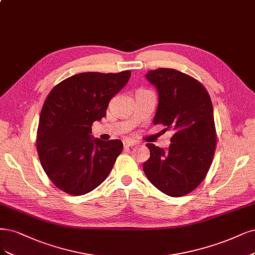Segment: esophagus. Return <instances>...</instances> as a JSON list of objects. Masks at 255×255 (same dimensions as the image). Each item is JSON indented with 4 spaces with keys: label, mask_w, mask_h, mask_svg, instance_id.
I'll return each mask as SVG.
<instances>
[{
    "label": "esophagus",
    "mask_w": 255,
    "mask_h": 255,
    "mask_svg": "<svg viewBox=\"0 0 255 255\" xmlns=\"http://www.w3.org/2000/svg\"><path fill=\"white\" fill-rule=\"evenodd\" d=\"M137 144V141H134V140H128V139H126L124 140V145L126 147H129V146H134Z\"/></svg>",
    "instance_id": "34e87169"
}]
</instances>
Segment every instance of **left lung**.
<instances>
[{"label":"left lung","mask_w":255,"mask_h":255,"mask_svg":"<svg viewBox=\"0 0 255 255\" xmlns=\"http://www.w3.org/2000/svg\"><path fill=\"white\" fill-rule=\"evenodd\" d=\"M146 80L158 92L154 125L171 129L169 148L147 143L143 163L147 179L164 194L179 197L204 180L216 145L213 107L207 90L194 78L172 68L147 72Z\"/></svg>","instance_id":"8db88e82"}]
</instances>
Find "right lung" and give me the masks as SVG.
<instances>
[{"label":"right lung","mask_w":255,"mask_h":255,"mask_svg":"<svg viewBox=\"0 0 255 255\" xmlns=\"http://www.w3.org/2000/svg\"><path fill=\"white\" fill-rule=\"evenodd\" d=\"M129 77V71L77 74L48 94L40 115L37 150L49 179L67 194L83 195L97 188L121 153V140L103 141L91 133Z\"/></svg>","instance_id":"right-lung-1"}]
</instances>
